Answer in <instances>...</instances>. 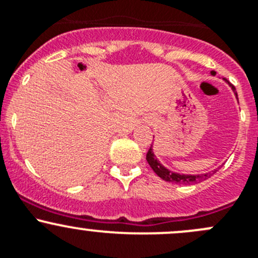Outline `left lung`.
Segmentation results:
<instances>
[{"label": "left lung", "instance_id": "obj_1", "mask_svg": "<svg viewBox=\"0 0 258 258\" xmlns=\"http://www.w3.org/2000/svg\"><path fill=\"white\" fill-rule=\"evenodd\" d=\"M211 75L215 76L216 75V71H211ZM231 86V89L233 90L234 95L237 98V93H236V89H234L233 85L228 84ZM147 162L148 164L150 165L153 170H154L155 174L158 175L159 178H162L163 180L165 182H169V183H177V184H196V183H200L202 180L208 179L210 177H212L213 174L219 169V167L217 169L211 170V172L207 173H203V174H183V173H177V172H173V170L168 169L167 167L162 164V163L158 160V158L155 157L154 154V150H153V145H150L149 150L147 153Z\"/></svg>", "mask_w": 258, "mask_h": 258}]
</instances>
